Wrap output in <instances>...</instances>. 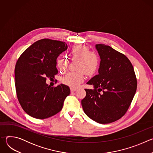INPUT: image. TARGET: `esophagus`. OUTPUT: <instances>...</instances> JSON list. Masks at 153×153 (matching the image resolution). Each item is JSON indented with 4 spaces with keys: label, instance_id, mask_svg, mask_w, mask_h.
<instances>
[{
    "label": "esophagus",
    "instance_id": "obj_1",
    "mask_svg": "<svg viewBox=\"0 0 153 153\" xmlns=\"http://www.w3.org/2000/svg\"><path fill=\"white\" fill-rule=\"evenodd\" d=\"M70 90H71V93H73V92H74V91H76V90H77V89H76V88H70Z\"/></svg>",
    "mask_w": 153,
    "mask_h": 153
}]
</instances>
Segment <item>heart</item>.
Instances as JSON below:
<instances>
[{
    "instance_id": "b5f03b06",
    "label": "heart",
    "mask_w": 153,
    "mask_h": 153,
    "mask_svg": "<svg viewBox=\"0 0 153 153\" xmlns=\"http://www.w3.org/2000/svg\"><path fill=\"white\" fill-rule=\"evenodd\" d=\"M67 54L73 58L78 59L77 70L76 72H69L62 78V82L73 88H76L85 79V73L87 75H92L99 67L100 59L94 52L90 51V48L83 45L76 44L67 51ZM57 68L64 71L67 67V61L63 57L57 59Z\"/></svg>"
}]
</instances>
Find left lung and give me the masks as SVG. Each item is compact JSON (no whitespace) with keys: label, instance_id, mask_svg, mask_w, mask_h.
I'll use <instances>...</instances> for the list:
<instances>
[{"label":"left lung","instance_id":"8db88e82","mask_svg":"<svg viewBox=\"0 0 153 153\" xmlns=\"http://www.w3.org/2000/svg\"><path fill=\"white\" fill-rule=\"evenodd\" d=\"M100 58L99 74L86 83L94 89H85L81 103L85 113L99 123L115 122L126 113L137 90L133 65L122 53L104 44L96 45Z\"/></svg>","mask_w":153,"mask_h":153}]
</instances>
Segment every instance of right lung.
<instances>
[{
    "label": "right lung",
    "mask_w": 153,
    "mask_h": 153,
    "mask_svg": "<svg viewBox=\"0 0 153 153\" xmlns=\"http://www.w3.org/2000/svg\"><path fill=\"white\" fill-rule=\"evenodd\" d=\"M68 48L67 43L49 39L36 41L18 59L14 70L18 100L30 116L39 119L50 117L61 111L70 88L60 84L51 87L47 78L58 73L56 59Z\"/></svg>",
    "instance_id": "add662e5"
}]
</instances>
